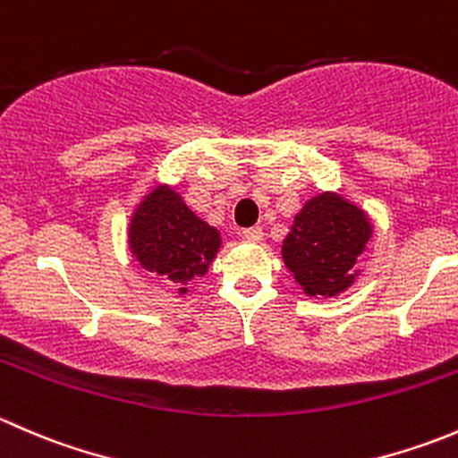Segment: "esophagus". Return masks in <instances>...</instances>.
Instances as JSON below:
<instances>
[{"mask_svg":"<svg viewBox=\"0 0 458 458\" xmlns=\"http://www.w3.org/2000/svg\"><path fill=\"white\" fill-rule=\"evenodd\" d=\"M242 237L246 239V242H250V243H259L263 239V230L259 228V225H255V228H246L242 233Z\"/></svg>","mask_w":458,"mask_h":458,"instance_id":"34e87169","label":"esophagus"}]
</instances>
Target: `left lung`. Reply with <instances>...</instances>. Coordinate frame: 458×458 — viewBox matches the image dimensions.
<instances>
[{
    "label": "left lung",
    "mask_w": 458,
    "mask_h": 458,
    "mask_svg": "<svg viewBox=\"0 0 458 458\" xmlns=\"http://www.w3.org/2000/svg\"><path fill=\"white\" fill-rule=\"evenodd\" d=\"M374 234L370 215L339 192H318L294 215L281 259L306 297L332 299L361 275L357 259Z\"/></svg>",
    "instance_id": "left-lung-1"
}]
</instances>
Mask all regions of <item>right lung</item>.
Instances as JSON below:
<instances>
[{"instance_id": "right-lung-1", "label": "right lung", "mask_w": 458, "mask_h": 458, "mask_svg": "<svg viewBox=\"0 0 458 458\" xmlns=\"http://www.w3.org/2000/svg\"><path fill=\"white\" fill-rule=\"evenodd\" d=\"M126 234L132 261L179 297L206 276L221 248L219 230L197 216L170 183L148 188L132 208Z\"/></svg>"}]
</instances>
